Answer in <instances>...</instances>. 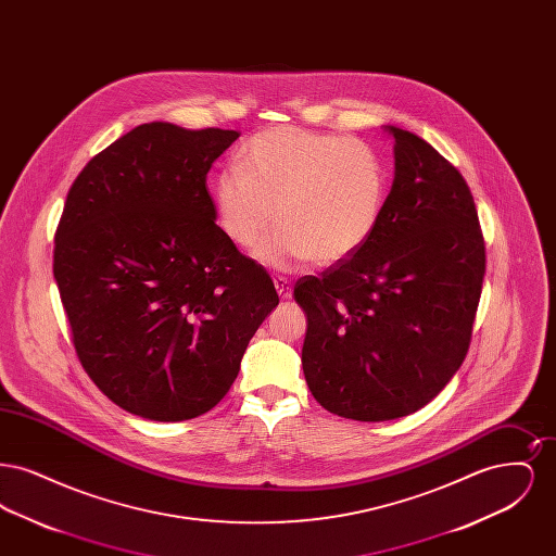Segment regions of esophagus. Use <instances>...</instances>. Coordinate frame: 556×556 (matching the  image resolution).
Segmentation results:
<instances>
[{
    "label": "esophagus",
    "instance_id": "34e87169",
    "mask_svg": "<svg viewBox=\"0 0 556 556\" xmlns=\"http://www.w3.org/2000/svg\"><path fill=\"white\" fill-rule=\"evenodd\" d=\"M275 288L281 300H290L291 298V283L288 277H275Z\"/></svg>",
    "mask_w": 556,
    "mask_h": 556
}]
</instances>
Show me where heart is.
<instances>
[{"mask_svg": "<svg viewBox=\"0 0 556 556\" xmlns=\"http://www.w3.org/2000/svg\"><path fill=\"white\" fill-rule=\"evenodd\" d=\"M386 195V166L365 141L298 127L254 135L214 184L218 225L239 248L281 223L258 250L273 268L344 263L372 238Z\"/></svg>", "mask_w": 556, "mask_h": 556, "instance_id": "b5f03b06", "label": "heart"}]
</instances>
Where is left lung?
<instances>
[{
    "label": "left lung",
    "mask_w": 556,
    "mask_h": 556,
    "mask_svg": "<svg viewBox=\"0 0 556 556\" xmlns=\"http://www.w3.org/2000/svg\"><path fill=\"white\" fill-rule=\"evenodd\" d=\"M394 135L396 177L372 238L295 281L302 369L318 404L390 421L438 396L471 344L485 243L463 175L415 132Z\"/></svg>",
    "instance_id": "obj_1"
}]
</instances>
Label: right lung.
<instances>
[{"label": "right lung", "mask_w": 556, "mask_h": 556, "mask_svg": "<svg viewBox=\"0 0 556 556\" xmlns=\"http://www.w3.org/2000/svg\"><path fill=\"white\" fill-rule=\"evenodd\" d=\"M227 129L154 121L85 164L53 239L80 367L114 404L186 421L229 392L279 295L214 223L206 175Z\"/></svg>", "instance_id": "1"}]
</instances>
